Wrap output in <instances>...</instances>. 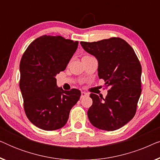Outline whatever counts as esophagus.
<instances>
[{"label":"esophagus","mask_w":160,"mask_h":160,"mask_svg":"<svg viewBox=\"0 0 160 160\" xmlns=\"http://www.w3.org/2000/svg\"><path fill=\"white\" fill-rule=\"evenodd\" d=\"M87 95H87L86 92H82V94H81V99H82V98L87 97Z\"/></svg>","instance_id":"34e87169"}]
</instances>
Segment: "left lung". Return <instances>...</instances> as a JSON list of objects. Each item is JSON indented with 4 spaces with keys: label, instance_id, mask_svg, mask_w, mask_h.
I'll return each mask as SVG.
<instances>
[{
    "label": "left lung",
    "instance_id": "1",
    "mask_svg": "<svg viewBox=\"0 0 160 160\" xmlns=\"http://www.w3.org/2000/svg\"><path fill=\"white\" fill-rule=\"evenodd\" d=\"M98 60V76L109 87L106 98L90 94L89 122L102 130H118L134 117L141 94V65L134 50L120 38L80 43Z\"/></svg>",
    "mask_w": 160,
    "mask_h": 160
}]
</instances>
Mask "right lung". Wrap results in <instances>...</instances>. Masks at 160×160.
<instances>
[{
  "label": "right lung",
  "instance_id": "right-lung-1",
  "mask_svg": "<svg viewBox=\"0 0 160 160\" xmlns=\"http://www.w3.org/2000/svg\"><path fill=\"white\" fill-rule=\"evenodd\" d=\"M78 42L62 36H42L30 43L19 65L20 88L28 119L44 130L67 123L71 109L79 100L77 89L63 90L56 76L66 68Z\"/></svg>",
  "mask_w": 160,
  "mask_h": 160
}]
</instances>
